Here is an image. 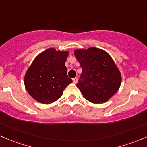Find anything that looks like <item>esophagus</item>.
Segmentation results:
<instances>
[{"instance_id":"esophagus-1","label":"esophagus","mask_w":147,"mask_h":147,"mask_svg":"<svg viewBox=\"0 0 147 147\" xmlns=\"http://www.w3.org/2000/svg\"><path fill=\"white\" fill-rule=\"evenodd\" d=\"M73 82L74 84H76L78 82V78L77 77H75V78H73Z\"/></svg>"}]
</instances>
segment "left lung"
<instances>
[{"label":"left lung","mask_w":147,"mask_h":147,"mask_svg":"<svg viewBox=\"0 0 147 147\" xmlns=\"http://www.w3.org/2000/svg\"><path fill=\"white\" fill-rule=\"evenodd\" d=\"M82 68L78 88L87 100L103 103L118 90L121 74L113 59L106 51L96 47L74 51Z\"/></svg>","instance_id":"left-lung-1"}]
</instances>
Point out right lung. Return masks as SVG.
<instances>
[{
  "mask_svg": "<svg viewBox=\"0 0 147 147\" xmlns=\"http://www.w3.org/2000/svg\"><path fill=\"white\" fill-rule=\"evenodd\" d=\"M68 51L49 48L39 54L25 76V86L34 99L43 104L55 102L72 83L67 76L65 62Z\"/></svg>",
  "mask_w": 147,
  "mask_h": 147,
  "instance_id": "add662e5",
  "label": "right lung"
}]
</instances>
